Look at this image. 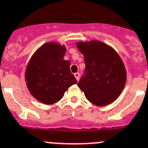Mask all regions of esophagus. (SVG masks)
I'll use <instances>...</instances> for the list:
<instances>
[{"mask_svg":"<svg viewBox=\"0 0 148 148\" xmlns=\"http://www.w3.org/2000/svg\"><path fill=\"white\" fill-rule=\"evenodd\" d=\"M74 75H75V78H76L77 81H79V78H80V73H75V74H74Z\"/></svg>","mask_w":148,"mask_h":148,"instance_id":"1","label":"esophagus"}]
</instances>
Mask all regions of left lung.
<instances>
[{
  "mask_svg": "<svg viewBox=\"0 0 148 148\" xmlns=\"http://www.w3.org/2000/svg\"><path fill=\"white\" fill-rule=\"evenodd\" d=\"M86 68L78 86L94 105L103 106L114 101L126 82V70L117 53L100 41L78 42Z\"/></svg>",
  "mask_w": 148,
  "mask_h": 148,
  "instance_id": "left-lung-1",
  "label": "left lung"
}]
</instances>
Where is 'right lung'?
I'll list each match as a JSON object with an SVG mask.
<instances>
[{"mask_svg":"<svg viewBox=\"0 0 148 148\" xmlns=\"http://www.w3.org/2000/svg\"><path fill=\"white\" fill-rule=\"evenodd\" d=\"M66 47L54 42L45 43L34 53L25 70L27 87L32 95L45 104H53L63 97L77 80L64 60Z\"/></svg>","mask_w":148,"mask_h":148,"instance_id":"obj_1","label":"right lung"}]
</instances>
